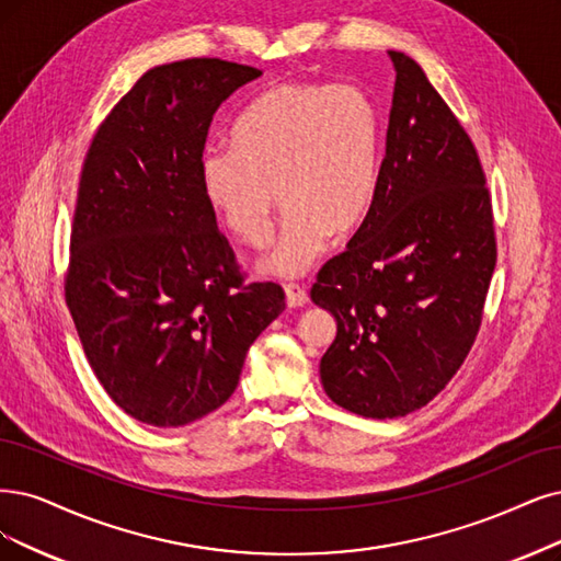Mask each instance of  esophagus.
<instances>
[{"mask_svg":"<svg viewBox=\"0 0 561 561\" xmlns=\"http://www.w3.org/2000/svg\"><path fill=\"white\" fill-rule=\"evenodd\" d=\"M284 294H286V305L288 307H302L307 302V291L298 284H286Z\"/></svg>","mask_w":561,"mask_h":561,"instance_id":"1","label":"esophagus"}]
</instances>
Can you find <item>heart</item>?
I'll list each match as a JSON object with an SVG mask.
<instances>
[{
  "label": "heart",
  "instance_id": "obj_1",
  "mask_svg": "<svg viewBox=\"0 0 561 561\" xmlns=\"http://www.w3.org/2000/svg\"><path fill=\"white\" fill-rule=\"evenodd\" d=\"M231 145L203 154L201 190L247 244L265 242L279 198L286 215L261 261L273 275H302L328 238L354 231L375 196L379 119L358 88L282 82L242 111Z\"/></svg>",
  "mask_w": 561,
  "mask_h": 561
}]
</instances>
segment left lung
Returning <instances> with one entry per match:
<instances>
[{"instance_id":"1","label":"left lung","mask_w":561,"mask_h":561,"mask_svg":"<svg viewBox=\"0 0 561 561\" xmlns=\"http://www.w3.org/2000/svg\"><path fill=\"white\" fill-rule=\"evenodd\" d=\"M388 55L396 92L375 196L309 294L337 321L325 396L379 421L425 407L460 369L496 263L479 152L416 61Z\"/></svg>"}]
</instances>
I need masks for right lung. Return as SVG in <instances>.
Masks as SVG:
<instances>
[{"label": "right lung", "instance_id": "1", "mask_svg": "<svg viewBox=\"0 0 561 561\" xmlns=\"http://www.w3.org/2000/svg\"><path fill=\"white\" fill-rule=\"evenodd\" d=\"M259 69L194 57L142 73L85 154L65 296L90 367L131 419L182 427L219 409L284 312L247 284L201 190L210 122Z\"/></svg>", "mask_w": 561, "mask_h": 561}]
</instances>
